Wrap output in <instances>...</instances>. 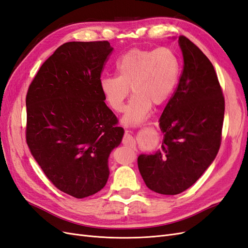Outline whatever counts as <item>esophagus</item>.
<instances>
[{"label":"esophagus","instance_id":"esophagus-1","mask_svg":"<svg viewBox=\"0 0 248 248\" xmlns=\"http://www.w3.org/2000/svg\"><path fill=\"white\" fill-rule=\"evenodd\" d=\"M123 145H125V146H127V147H130V148L136 150V147H137L136 140L133 139V137L131 136V134L128 133V131H126L125 136H124V138H123Z\"/></svg>","mask_w":248,"mask_h":248}]
</instances>
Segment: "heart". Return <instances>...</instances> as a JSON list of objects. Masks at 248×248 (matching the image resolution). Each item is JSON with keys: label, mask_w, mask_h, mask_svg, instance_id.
Instances as JSON below:
<instances>
[{"label": "heart", "mask_w": 248, "mask_h": 248, "mask_svg": "<svg viewBox=\"0 0 248 248\" xmlns=\"http://www.w3.org/2000/svg\"><path fill=\"white\" fill-rule=\"evenodd\" d=\"M116 73L117 77L100 78L103 98L112 110L120 112L130 88L133 95L122 121L126 125L138 126L150 116L152 104L161 106L175 91L180 78V63L169 47L132 48L118 59Z\"/></svg>", "instance_id": "obj_1"}]
</instances>
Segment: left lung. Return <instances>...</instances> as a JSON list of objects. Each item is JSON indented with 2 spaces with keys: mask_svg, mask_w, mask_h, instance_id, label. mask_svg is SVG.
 <instances>
[{
  "mask_svg": "<svg viewBox=\"0 0 248 248\" xmlns=\"http://www.w3.org/2000/svg\"><path fill=\"white\" fill-rule=\"evenodd\" d=\"M178 42L183 71L159 120L161 149L138 158L148 188L167 196L189 188L213 162L224 116V98L212 63L185 36Z\"/></svg>",
  "mask_w": 248,
  "mask_h": 248,
  "instance_id": "left-lung-1",
  "label": "left lung"
}]
</instances>
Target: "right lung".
<instances>
[{
  "label": "right lung",
  "instance_id": "right-lung-1",
  "mask_svg": "<svg viewBox=\"0 0 248 248\" xmlns=\"http://www.w3.org/2000/svg\"><path fill=\"white\" fill-rule=\"evenodd\" d=\"M112 49L108 41L64 43L27 93L30 151L49 181L77 199L106 186L109 154L124 134L99 87Z\"/></svg>",
  "mask_w": 248,
  "mask_h": 248
}]
</instances>
